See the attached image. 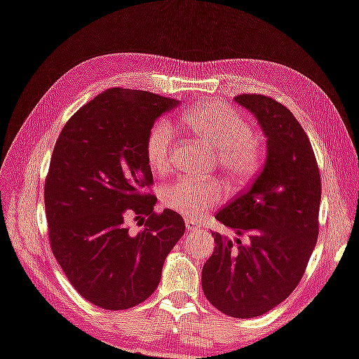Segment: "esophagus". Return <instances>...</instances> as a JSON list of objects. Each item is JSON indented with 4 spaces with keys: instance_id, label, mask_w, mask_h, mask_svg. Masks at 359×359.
<instances>
[{
    "instance_id": "34e87169",
    "label": "esophagus",
    "mask_w": 359,
    "mask_h": 359,
    "mask_svg": "<svg viewBox=\"0 0 359 359\" xmlns=\"http://www.w3.org/2000/svg\"><path fill=\"white\" fill-rule=\"evenodd\" d=\"M185 229H187V231H189V233H193V231L200 230V226H198V224H195V222L185 220Z\"/></svg>"
}]
</instances>
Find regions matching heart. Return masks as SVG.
Wrapping results in <instances>:
<instances>
[{"mask_svg":"<svg viewBox=\"0 0 359 359\" xmlns=\"http://www.w3.org/2000/svg\"><path fill=\"white\" fill-rule=\"evenodd\" d=\"M184 126L198 139L217 150V164L233 182H244L257 172L262 153L252 128L240 113L222 102H204L182 116ZM175 130L169 121H158L145 139V155L156 172L172 163ZM224 200L219 182L210 179H180L163 190L161 203L185 219L198 220Z\"/></svg>","mask_w":359,"mask_h":359,"instance_id":"heart-1","label":"heart"}]
</instances>
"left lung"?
<instances>
[{"label":"left lung","instance_id":"8db88e82","mask_svg":"<svg viewBox=\"0 0 359 359\" xmlns=\"http://www.w3.org/2000/svg\"><path fill=\"white\" fill-rule=\"evenodd\" d=\"M235 100L257 119L266 159L251 187L215 214L238 238L212 233L215 248L201 283L215 309L244 320L275 309L302 280L318 240L321 177L291 110L262 94Z\"/></svg>","mask_w":359,"mask_h":359}]
</instances>
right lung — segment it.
Returning a JSON list of instances; mask_svg holds the SVG:
<instances>
[{
  "mask_svg": "<svg viewBox=\"0 0 359 359\" xmlns=\"http://www.w3.org/2000/svg\"><path fill=\"white\" fill-rule=\"evenodd\" d=\"M179 100L113 88L68 119L55 142L44 184L53 254L78 294L105 310L149 299L163 264L185 231L182 215L156 214L145 139ZM147 217L137 236L129 218Z\"/></svg>",
  "mask_w": 359,
  "mask_h": 359,
  "instance_id": "obj_1",
  "label": "right lung"
}]
</instances>
